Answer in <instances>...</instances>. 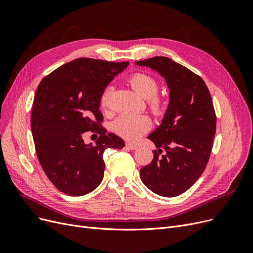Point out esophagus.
<instances>
[{"mask_svg":"<svg viewBox=\"0 0 253 253\" xmlns=\"http://www.w3.org/2000/svg\"><path fill=\"white\" fill-rule=\"evenodd\" d=\"M126 147H127L129 150H136V149H138V145L133 143V142H126Z\"/></svg>","mask_w":253,"mask_h":253,"instance_id":"1","label":"esophagus"}]
</instances>
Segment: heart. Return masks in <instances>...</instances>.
Instances as JSON below:
<instances>
[{
    "label": "heart",
    "instance_id": "obj_1",
    "mask_svg": "<svg viewBox=\"0 0 253 253\" xmlns=\"http://www.w3.org/2000/svg\"><path fill=\"white\" fill-rule=\"evenodd\" d=\"M129 85L139 97L147 99L151 111L155 115H162L166 109V101L157 94L158 82L152 76L144 73H135L128 78ZM111 87L108 86L101 95L100 105L103 110L109 106ZM152 126V121L147 115L125 114L113 122V129L117 135L127 140H137Z\"/></svg>",
    "mask_w": 253,
    "mask_h": 253
}]
</instances>
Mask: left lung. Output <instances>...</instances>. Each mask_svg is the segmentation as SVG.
<instances>
[{
	"label": "left lung",
	"instance_id": "1",
	"mask_svg": "<svg viewBox=\"0 0 253 253\" xmlns=\"http://www.w3.org/2000/svg\"><path fill=\"white\" fill-rule=\"evenodd\" d=\"M135 64L156 71L170 89L162 125L148 137L157 150L151 164L140 169L141 180L160 196L180 195L200 178L210 158L216 129L210 91L200 76L170 58L154 57Z\"/></svg>",
	"mask_w": 253,
	"mask_h": 253
}]
</instances>
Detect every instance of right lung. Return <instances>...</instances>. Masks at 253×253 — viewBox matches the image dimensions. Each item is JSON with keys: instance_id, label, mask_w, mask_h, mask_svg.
Masks as SVG:
<instances>
[{"instance_id": "right-lung-1", "label": "right lung", "mask_w": 253, "mask_h": 253, "mask_svg": "<svg viewBox=\"0 0 253 253\" xmlns=\"http://www.w3.org/2000/svg\"><path fill=\"white\" fill-rule=\"evenodd\" d=\"M128 62L79 58L47 75L34 99L32 133L38 159L48 179L67 195L95 190L103 178V152L122 149L125 141L101 126L100 98L106 85ZM101 135L85 145L83 133Z\"/></svg>"}]
</instances>
